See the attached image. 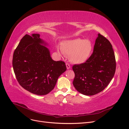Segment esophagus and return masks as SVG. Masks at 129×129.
Listing matches in <instances>:
<instances>
[{"instance_id": "34e87169", "label": "esophagus", "mask_w": 129, "mask_h": 129, "mask_svg": "<svg viewBox=\"0 0 129 129\" xmlns=\"http://www.w3.org/2000/svg\"><path fill=\"white\" fill-rule=\"evenodd\" d=\"M66 67H67V69H68V70H69V69H70V65H69V64H68V63H67V64H66Z\"/></svg>"}]
</instances>
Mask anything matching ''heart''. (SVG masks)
Segmentation results:
<instances>
[{
	"instance_id": "obj_1",
	"label": "heart",
	"mask_w": 129,
	"mask_h": 129,
	"mask_svg": "<svg viewBox=\"0 0 129 129\" xmlns=\"http://www.w3.org/2000/svg\"><path fill=\"white\" fill-rule=\"evenodd\" d=\"M58 50L69 56V59L74 64H80L85 62L90 57L93 50V45L89 39L76 38L65 41L62 48Z\"/></svg>"
}]
</instances>
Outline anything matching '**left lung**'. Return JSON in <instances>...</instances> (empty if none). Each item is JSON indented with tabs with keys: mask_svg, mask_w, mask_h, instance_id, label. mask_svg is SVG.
<instances>
[{
	"mask_svg": "<svg viewBox=\"0 0 129 129\" xmlns=\"http://www.w3.org/2000/svg\"><path fill=\"white\" fill-rule=\"evenodd\" d=\"M115 53L111 44L98 34L93 53L85 62L73 66L75 77L73 85L79 93L92 95L103 90L116 71Z\"/></svg>",
	"mask_w": 129,
	"mask_h": 129,
	"instance_id": "obj_1",
	"label": "left lung"
}]
</instances>
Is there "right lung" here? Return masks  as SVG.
<instances>
[{
    "mask_svg": "<svg viewBox=\"0 0 129 129\" xmlns=\"http://www.w3.org/2000/svg\"><path fill=\"white\" fill-rule=\"evenodd\" d=\"M46 45L39 34L26 35L13 53L12 65L18 83L37 95L50 92L59 77L67 70L64 61L51 58Z\"/></svg>",
    "mask_w": 129,
    "mask_h": 129,
    "instance_id": "1",
    "label": "right lung"
}]
</instances>
